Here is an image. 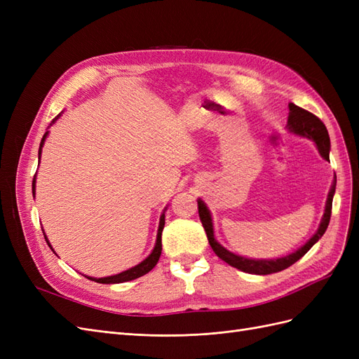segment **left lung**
Masks as SVG:
<instances>
[{
	"instance_id": "1",
	"label": "left lung",
	"mask_w": 359,
	"mask_h": 359,
	"mask_svg": "<svg viewBox=\"0 0 359 359\" xmlns=\"http://www.w3.org/2000/svg\"><path fill=\"white\" fill-rule=\"evenodd\" d=\"M286 127H287L290 133L313 140L314 145H316V148L319 151V154L325 160H330L331 142H330L328 130L316 115L310 114L309 111L302 109V107H299L297 104L289 103V116H287V126ZM335 184H337V177L334 175L332 186H331L330 193H328V199H327V203H325V212H323V217H322L316 233H314L302 247H299L297 252H293V253H290L287 256H283V257L252 259V257L235 255V253L229 252L227 248H224L219 241L215 240L211 212L208 210V206H206V203L201 198L198 199L199 217H201L203 229L206 232V236H208L211 248L214 250V253L217 256H219L222 260H224L226 264H229L231 266L240 269V271H244V273H248V274H257V276L273 274V273H278V271H283V269L289 268L290 265L295 264L297 260H299L314 244H316L320 240L322 235L325 233V231H327V227L330 224V219H331V208H332V198H334V193H335Z\"/></svg>"
}]
</instances>
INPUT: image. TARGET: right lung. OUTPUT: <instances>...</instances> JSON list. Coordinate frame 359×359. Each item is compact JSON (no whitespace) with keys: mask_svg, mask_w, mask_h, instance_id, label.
<instances>
[{"mask_svg":"<svg viewBox=\"0 0 359 359\" xmlns=\"http://www.w3.org/2000/svg\"><path fill=\"white\" fill-rule=\"evenodd\" d=\"M60 116H61V114H60L55 119H52L50 126H52L53 123H55ZM48 135H49V130H48V132H46L45 135H43V137H41L40 148H39V160H40V156H41V148H43V145H45V140H46ZM39 163H40V161H39ZM32 194H36V177H34V180H32ZM165 211H166V208L163 210V214L160 215V223H158V231H157L156 245H154V248H153V252H151V255H149L147 259H144L142 262L137 264V265H135L133 268H128L127 271H123V273L115 274V276L102 277V278L86 277V276H85V277H86V278H90V280H93V281H97V283H103V285H115V283H124V281L135 280V278H139V277H142V276L148 274L149 271L153 269V268L157 265L158 259H160V255H161V232H163V227H165ZM45 240H46V243L49 244L48 238H46V233H45ZM49 247L52 248V245H50V244H49ZM52 250H53V248H52Z\"/></svg>","mask_w":359,"mask_h":359,"instance_id":"obj_1","label":"right lung"}]
</instances>
